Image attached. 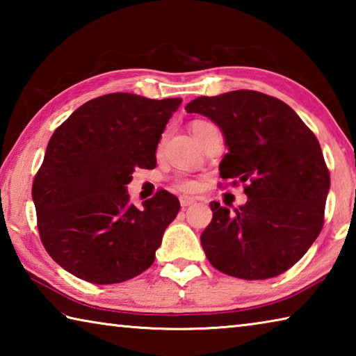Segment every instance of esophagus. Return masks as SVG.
I'll return each mask as SVG.
<instances>
[{
  "mask_svg": "<svg viewBox=\"0 0 356 356\" xmlns=\"http://www.w3.org/2000/svg\"><path fill=\"white\" fill-rule=\"evenodd\" d=\"M196 202V197H191V196H180V206L182 207H188L191 204Z\"/></svg>",
  "mask_w": 356,
  "mask_h": 356,
  "instance_id": "1",
  "label": "esophagus"
}]
</instances>
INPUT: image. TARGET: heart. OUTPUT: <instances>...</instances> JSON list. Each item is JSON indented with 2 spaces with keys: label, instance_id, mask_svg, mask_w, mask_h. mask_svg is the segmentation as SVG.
<instances>
[{
  "label": "heart",
  "instance_id": "obj_1",
  "mask_svg": "<svg viewBox=\"0 0 356 356\" xmlns=\"http://www.w3.org/2000/svg\"><path fill=\"white\" fill-rule=\"evenodd\" d=\"M209 125H210V122H207V120L196 119L190 124V129L193 131V135H195V138H197L201 135V131L206 127H209ZM174 185H176V188L182 190V191H193V190H196V186H197L196 180H193L190 177H185V176H180V177L174 180Z\"/></svg>",
  "mask_w": 356,
  "mask_h": 356
}]
</instances>
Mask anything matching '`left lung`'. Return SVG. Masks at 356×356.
<instances>
[{
  "label": "left lung",
  "mask_w": 356,
  "mask_h": 356,
  "mask_svg": "<svg viewBox=\"0 0 356 356\" xmlns=\"http://www.w3.org/2000/svg\"><path fill=\"white\" fill-rule=\"evenodd\" d=\"M185 110L218 125L229 149L220 176L243 182L248 196L234 212L210 202L201 234L210 264L240 280L284 273L323 226L330 172L316 135L284 102L250 89L197 97Z\"/></svg>",
  "instance_id": "8db88e82"
}]
</instances>
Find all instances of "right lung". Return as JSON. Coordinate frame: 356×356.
<instances>
[{
  "label": "right lung",
  "instance_id": "add662e5",
  "mask_svg": "<svg viewBox=\"0 0 356 356\" xmlns=\"http://www.w3.org/2000/svg\"><path fill=\"white\" fill-rule=\"evenodd\" d=\"M182 99L114 92L92 99L55 130L34 177L42 245L53 261L92 284L135 278L154 264L179 213L166 190L130 204L135 168L154 170L161 134Z\"/></svg>",
  "mask_w": 356,
  "mask_h": 356
}]
</instances>
